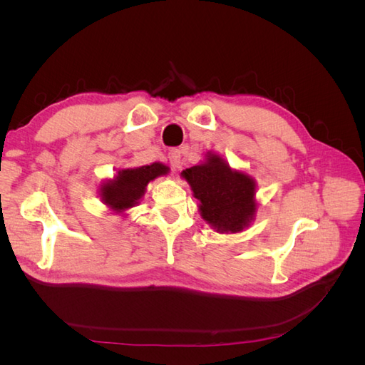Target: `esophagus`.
I'll return each instance as SVG.
<instances>
[{
    "mask_svg": "<svg viewBox=\"0 0 365 365\" xmlns=\"http://www.w3.org/2000/svg\"><path fill=\"white\" fill-rule=\"evenodd\" d=\"M169 164L173 170H178L181 168V150L180 149H172L169 152Z\"/></svg>",
    "mask_w": 365,
    "mask_h": 365,
    "instance_id": "obj_1",
    "label": "esophagus"
}]
</instances>
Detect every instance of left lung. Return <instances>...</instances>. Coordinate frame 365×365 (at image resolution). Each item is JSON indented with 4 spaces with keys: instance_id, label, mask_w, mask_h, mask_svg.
Returning <instances> with one entry per match:
<instances>
[{
    "instance_id": "1",
    "label": "left lung",
    "mask_w": 365,
    "mask_h": 365,
    "mask_svg": "<svg viewBox=\"0 0 365 365\" xmlns=\"http://www.w3.org/2000/svg\"><path fill=\"white\" fill-rule=\"evenodd\" d=\"M182 176L201 202L202 219L217 233H239L248 227L257 208L256 182L250 175L231 170L219 155L208 153L205 163L185 169Z\"/></svg>"
}]
</instances>
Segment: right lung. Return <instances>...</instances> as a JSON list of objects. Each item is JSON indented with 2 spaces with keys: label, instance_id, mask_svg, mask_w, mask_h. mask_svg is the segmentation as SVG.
<instances>
[{
  "label": "right lung",
  "instance_id": "obj_1",
  "mask_svg": "<svg viewBox=\"0 0 365 365\" xmlns=\"http://www.w3.org/2000/svg\"><path fill=\"white\" fill-rule=\"evenodd\" d=\"M169 172L168 165L161 163H152L149 165H141L135 169H123L117 173L114 180L102 184L101 196L102 201L113 208L114 212H125L134 207L146 192V185Z\"/></svg>",
  "mask_w": 365,
  "mask_h": 365
}]
</instances>
